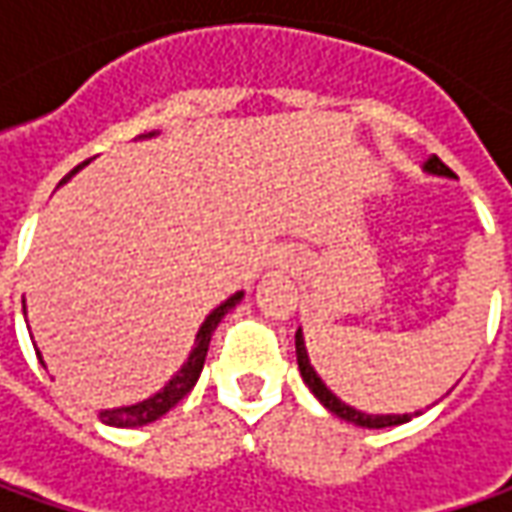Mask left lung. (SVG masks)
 Instances as JSON below:
<instances>
[{
  "label": "left lung",
  "instance_id": "1",
  "mask_svg": "<svg viewBox=\"0 0 512 512\" xmlns=\"http://www.w3.org/2000/svg\"><path fill=\"white\" fill-rule=\"evenodd\" d=\"M424 168L430 170V173H439V176H453V170L447 168L439 156H430ZM296 362H299L302 379H305L307 387L313 390V396L325 404L330 413H336L339 419H344V422H353V424H359V427H373V430H379V427L404 424V422H410L413 416H419V413H399V416H370V413H362V410H356V407L344 404L339 396H333V393L327 390V384L319 379V373L310 367V359H307V350H305V339H302V330L296 333Z\"/></svg>",
  "mask_w": 512,
  "mask_h": 512
}]
</instances>
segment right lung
I'll list each match as a JSON object with an SVG mask.
<instances>
[{
    "label": "right lung",
    "mask_w": 512,
    "mask_h": 512,
    "mask_svg": "<svg viewBox=\"0 0 512 512\" xmlns=\"http://www.w3.org/2000/svg\"><path fill=\"white\" fill-rule=\"evenodd\" d=\"M82 165H88V162H82ZM79 165V168H82ZM76 168V170H79ZM76 170H70V176L76 173ZM65 176V179H70ZM62 179V182H65ZM239 299H242V293H236V296H230L227 302L216 307L210 316L205 319V325L199 327V333H196V347H193V353H190V359L185 362V367L170 379L156 396H150L145 402L139 404H130V407H116V410H102L99 413V419L105 424H113V427H142V424L156 422L159 416H165L170 407H176V404L185 399L187 393L193 390V384L199 382V373H202V367H205V356H207V347H210V336H213V330L216 325L222 322V316H225L230 307L239 305Z\"/></svg>",
    "instance_id": "right-lung-1"
}]
</instances>
